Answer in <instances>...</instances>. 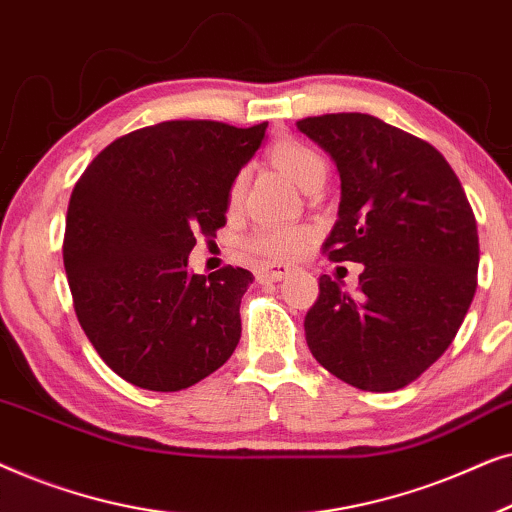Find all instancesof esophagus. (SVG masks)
I'll return each mask as SVG.
<instances>
[{
	"instance_id": "1",
	"label": "esophagus",
	"mask_w": 512,
	"mask_h": 512,
	"mask_svg": "<svg viewBox=\"0 0 512 512\" xmlns=\"http://www.w3.org/2000/svg\"><path fill=\"white\" fill-rule=\"evenodd\" d=\"M291 268L284 263H263L256 268V279L258 282H279L289 275Z\"/></svg>"
}]
</instances>
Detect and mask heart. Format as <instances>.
<instances>
[{
	"label": "heart",
	"instance_id": "1",
	"mask_svg": "<svg viewBox=\"0 0 512 512\" xmlns=\"http://www.w3.org/2000/svg\"><path fill=\"white\" fill-rule=\"evenodd\" d=\"M272 163L282 170L286 177L296 181L300 188H305L314 177H324L326 163L314 151L310 144L298 142V139H279L270 151ZM244 184L247 177L237 174L228 191V207L237 209L244 195ZM307 230L303 228H284V226H263L258 228L254 235L247 240V249L251 254L270 258V261H279V258H291L300 254L307 244Z\"/></svg>",
	"mask_w": 512,
	"mask_h": 512
}]
</instances>
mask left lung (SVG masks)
Instances as JSON below:
<instances>
[{"label": "left lung", "instance_id": "1", "mask_svg": "<svg viewBox=\"0 0 512 512\" xmlns=\"http://www.w3.org/2000/svg\"><path fill=\"white\" fill-rule=\"evenodd\" d=\"M296 125L340 174L338 221L324 251L363 263L352 296L319 277L307 347L356 389L396 391L443 356L471 307L480 263L473 209L429 142L380 118L326 114Z\"/></svg>", "mask_w": 512, "mask_h": 512}]
</instances>
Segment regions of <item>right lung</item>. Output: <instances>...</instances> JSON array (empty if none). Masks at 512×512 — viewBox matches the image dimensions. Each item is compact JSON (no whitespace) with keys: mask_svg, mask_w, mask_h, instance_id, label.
I'll use <instances>...</instances> for the list:
<instances>
[{"mask_svg":"<svg viewBox=\"0 0 512 512\" xmlns=\"http://www.w3.org/2000/svg\"><path fill=\"white\" fill-rule=\"evenodd\" d=\"M268 123L165 121L111 142L76 181L65 272L79 324L125 382L179 391L230 359L254 275H195V237L226 226L228 191Z\"/></svg>","mask_w":512,"mask_h":512,"instance_id":"1","label":"right lung"}]
</instances>
